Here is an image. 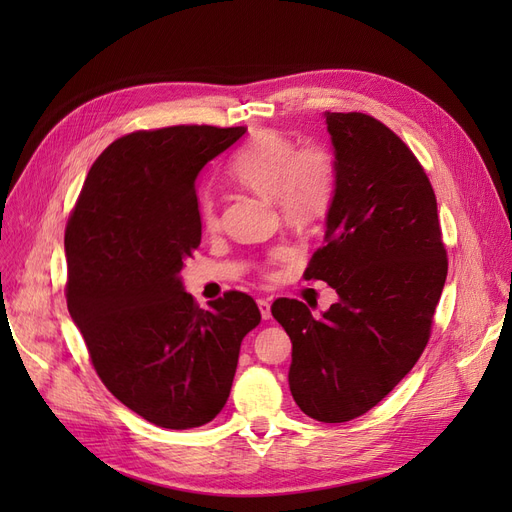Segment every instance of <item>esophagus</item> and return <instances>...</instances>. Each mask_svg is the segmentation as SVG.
Returning <instances> with one entry per match:
<instances>
[{
	"instance_id": "esophagus-1",
	"label": "esophagus",
	"mask_w": 512,
	"mask_h": 512,
	"mask_svg": "<svg viewBox=\"0 0 512 512\" xmlns=\"http://www.w3.org/2000/svg\"><path fill=\"white\" fill-rule=\"evenodd\" d=\"M258 309H260L262 320H269L271 318V303L267 299H258Z\"/></svg>"
}]
</instances>
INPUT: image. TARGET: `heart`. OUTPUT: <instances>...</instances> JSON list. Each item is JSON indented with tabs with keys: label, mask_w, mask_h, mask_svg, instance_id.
Returning a JSON list of instances; mask_svg holds the SVG:
<instances>
[{
	"label": "heart",
	"mask_w": 512,
	"mask_h": 512,
	"mask_svg": "<svg viewBox=\"0 0 512 512\" xmlns=\"http://www.w3.org/2000/svg\"><path fill=\"white\" fill-rule=\"evenodd\" d=\"M228 170L243 188L275 198L284 222L292 226H309L322 220L337 192V162L327 145L305 143L297 147L290 138L273 132L258 134L241 147ZM198 213L205 228H218V205L213 196L200 198ZM288 256V247H277L269 265H277Z\"/></svg>",
	"instance_id": "b5f03b06"
}]
</instances>
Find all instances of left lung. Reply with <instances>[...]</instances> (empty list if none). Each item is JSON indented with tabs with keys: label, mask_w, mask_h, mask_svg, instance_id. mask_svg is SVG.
<instances>
[{
	"label": "left lung",
	"mask_w": 512,
	"mask_h": 512,
	"mask_svg": "<svg viewBox=\"0 0 512 512\" xmlns=\"http://www.w3.org/2000/svg\"><path fill=\"white\" fill-rule=\"evenodd\" d=\"M337 162L327 245L307 280L339 301L314 316L277 299L273 318L292 342L297 406L320 423H346L389 395L423 354L446 282L438 203L401 138L363 113H324Z\"/></svg>",
	"instance_id": "left-lung-1"
}]
</instances>
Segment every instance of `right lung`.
Returning <instances> with one entry per match:
<instances>
[{
	"label": "right lung",
	"instance_id": "right-lung-1",
	"mask_svg": "<svg viewBox=\"0 0 512 512\" xmlns=\"http://www.w3.org/2000/svg\"><path fill=\"white\" fill-rule=\"evenodd\" d=\"M245 128L173 126L117 138L91 166L66 226L68 312L100 380L166 429L224 408L243 337L260 322L245 292L200 309L181 282L200 245L196 177Z\"/></svg>",
	"mask_w": 512,
	"mask_h": 512
}]
</instances>
